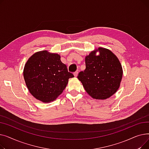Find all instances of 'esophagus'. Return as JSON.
Here are the masks:
<instances>
[{
	"label": "esophagus",
	"mask_w": 149,
	"mask_h": 149,
	"mask_svg": "<svg viewBox=\"0 0 149 149\" xmlns=\"http://www.w3.org/2000/svg\"><path fill=\"white\" fill-rule=\"evenodd\" d=\"M78 74H79V72H78L77 71H76V72H75L74 73V76H75V77H77Z\"/></svg>",
	"instance_id": "1"
}]
</instances>
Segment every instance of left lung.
I'll return each instance as SVG.
<instances>
[{
    "label": "left lung",
    "mask_w": 149,
    "mask_h": 149,
    "mask_svg": "<svg viewBox=\"0 0 149 149\" xmlns=\"http://www.w3.org/2000/svg\"><path fill=\"white\" fill-rule=\"evenodd\" d=\"M98 51L100 54L97 56ZM85 63V70L77 78L92 98L106 100L118 91L123 69L118 58L111 51L98 48L86 56Z\"/></svg>",
    "instance_id": "1"
}]
</instances>
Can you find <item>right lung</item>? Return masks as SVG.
<instances>
[{
	"label": "right lung",
	"mask_w": 149,
	"mask_h": 149,
	"mask_svg": "<svg viewBox=\"0 0 149 149\" xmlns=\"http://www.w3.org/2000/svg\"><path fill=\"white\" fill-rule=\"evenodd\" d=\"M23 77L31 94L47 103L61 94L69 79L74 75L68 72L66 65L61 61L60 55L42 51L28 60L23 69Z\"/></svg>",
	"instance_id": "obj_1"
}]
</instances>
